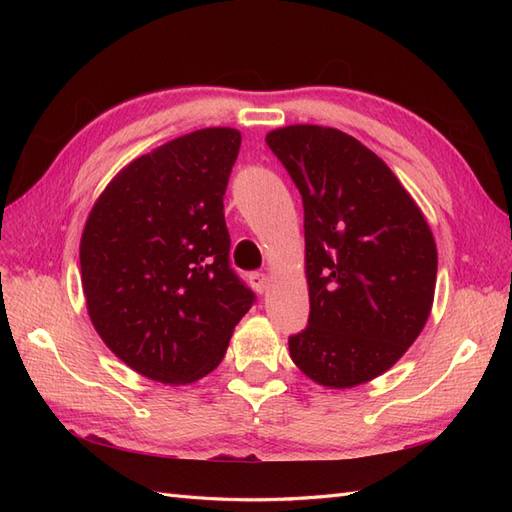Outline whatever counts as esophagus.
Segmentation results:
<instances>
[{"label": "esophagus", "mask_w": 512, "mask_h": 512, "mask_svg": "<svg viewBox=\"0 0 512 512\" xmlns=\"http://www.w3.org/2000/svg\"><path fill=\"white\" fill-rule=\"evenodd\" d=\"M250 284L260 294L267 292V288H269V275L260 273V271H254V273H250Z\"/></svg>", "instance_id": "esophagus-1"}]
</instances>
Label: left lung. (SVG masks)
<instances>
[{"label":"left lung","instance_id":"left-lung-1","mask_svg":"<svg viewBox=\"0 0 512 512\" xmlns=\"http://www.w3.org/2000/svg\"><path fill=\"white\" fill-rule=\"evenodd\" d=\"M267 145L305 211L309 320L288 339L294 365L329 389L391 369L421 335L436 292L431 228L393 170L354 136L286 126Z\"/></svg>","mask_w":512,"mask_h":512}]
</instances>
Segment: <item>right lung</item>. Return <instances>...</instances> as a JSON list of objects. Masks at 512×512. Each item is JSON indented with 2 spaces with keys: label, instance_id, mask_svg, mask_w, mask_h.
<instances>
[{
  "label": "right lung",
  "instance_id": "add662e5",
  "mask_svg": "<svg viewBox=\"0 0 512 512\" xmlns=\"http://www.w3.org/2000/svg\"><path fill=\"white\" fill-rule=\"evenodd\" d=\"M239 147L235 128L179 136L123 166L89 211L81 282L91 324L149 380L211 374L254 303L228 262L224 194Z\"/></svg>",
  "mask_w": 512,
  "mask_h": 512
}]
</instances>
